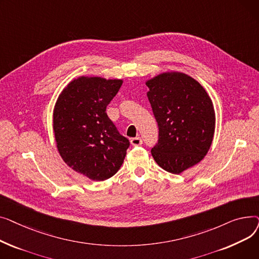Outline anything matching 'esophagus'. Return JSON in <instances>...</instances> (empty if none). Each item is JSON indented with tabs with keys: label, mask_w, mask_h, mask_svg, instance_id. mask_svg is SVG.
Instances as JSON below:
<instances>
[{
	"label": "esophagus",
	"mask_w": 259,
	"mask_h": 259,
	"mask_svg": "<svg viewBox=\"0 0 259 259\" xmlns=\"http://www.w3.org/2000/svg\"><path fill=\"white\" fill-rule=\"evenodd\" d=\"M130 142H131V145L132 146H141L142 144H143V140L141 139V138H133V139H131L130 140Z\"/></svg>",
	"instance_id": "1"
}]
</instances>
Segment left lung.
Instances as JSON below:
<instances>
[{"instance_id": "1", "label": "left lung", "mask_w": 259, "mask_h": 259, "mask_svg": "<svg viewBox=\"0 0 259 259\" xmlns=\"http://www.w3.org/2000/svg\"><path fill=\"white\" fill-rule=\"evenodd\" d=\"M146 85L159 130L152 156L160 168L180 174L209 151L215 131L213 103L205 88L183 72H162Z\"/></svg>"}]
</instances>
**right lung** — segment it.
<instances>
[{
  "mask_svg": "<svg viewBox=\"0 0 259 259\" xmlns=\"http://www.w3.org/2000/svg\"><path fill=\"white\" fill-rule=\"evenodd\" d=\"M121 84L122 79L79 76L63 89L53 109L54 139L61 157L92 181L113 176L130 145L106 113Z\"/></svg>",
  "mask_w": 259,
  "mask_h": 259,
  "instance_id": "1",
  "label": "right lung"
}]
</instances>
